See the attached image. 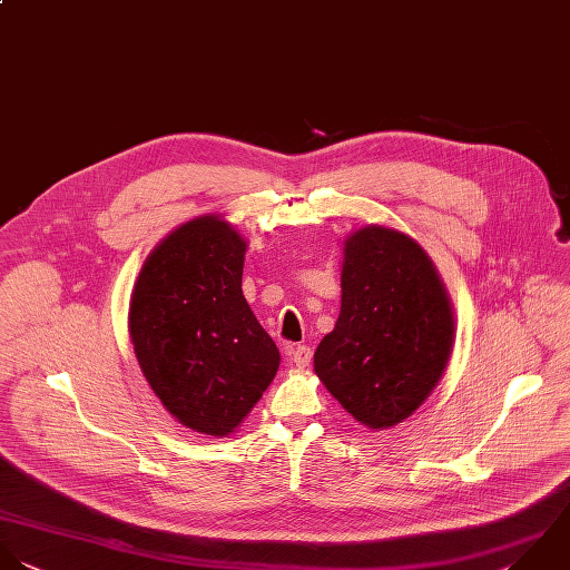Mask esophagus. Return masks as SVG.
<instances>
[{"label": "esophagus", "mask_w": 570, "mask_h": 570, "mask_svg": "<svg viewBox=\"0 0 570 570\" xmlns=\"http://www.w3.org/2000/svg\"><path fill=\"white\" fill-rule=\"evenodd\" d=\"M311 357H313V351L308 346H293L291 348V360L297 368H306L311 364Z\"/></svg>", "instance_id": "34e87169"}]
</instances>
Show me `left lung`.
Wrapping results in <instances>:
<instances>
[{"label":"left lung","mask_w":570,"mask_h":570,"mask_svg":"<svg viewBox=\"0 0 570 570\" xmlns=\"http://www.w3.org/2000/svg\"><path fill=\"white\" fill-rule=\"evenodd\" d=\"M455 342L449 293L424 248L386 226L344 242L342 308L315 373L364 426L391 429L438 386Z\"/></svg>","instance_id":"8db88e82"}]
</instances>
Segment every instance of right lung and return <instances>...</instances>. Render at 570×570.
<instances>
[{"label": "right lung", "instance_id": "right-lung-1", "mask_svg": "<svg viewBox=\"0 0 570 570\" xmlns=\"http://www.w3.org/2000/svg\"><path fill=\"white\" fill-rule=\"evenodd\" d=\"M246 242L217 215L195 217L146 257L128 331L164 409L195 433L230 435L279 368V351L242 293Z\"/></svg>", "mask_w": 570, "mask_h": 570}]
</instances>
